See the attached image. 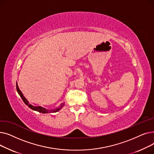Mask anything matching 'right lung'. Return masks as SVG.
<instances>
[{
    "label": "right lung",
    "mask_w": 154,
    "mask_h": 154,
    "mask_svg": "<svg viewBox=\"0 0 154 154\" xmlns=\"http://www.w3.org/2000/svg\"><path fill=\"white\" fill-rule=\"evenodd\" d=\"M16 88H17V91L18 94H19V95L20 96V97L22 98L23 102L25 103L30 109H31L32 110H35V111H37L38 112L42 113V114H47V113H54V112H58L59 110H60L64 106V103H62L59 107H57L56 108H55L54 109H45L44 107H42L41 106H34L29 102V101L27 100V99L23 95L21 91H20L19 86H18V84H17V82H16Z\"/></svg>",
    "instance_id": "add662e5"
}]
</instances>
